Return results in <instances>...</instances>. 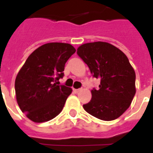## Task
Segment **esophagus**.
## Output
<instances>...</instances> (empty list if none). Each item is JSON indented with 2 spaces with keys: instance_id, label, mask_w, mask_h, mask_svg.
I'll list each match as a JSON object with an SVG mask.
<instances>
[{
  "instance_id": "obj_1",
  "label": "esophagus",
  "mask_w": 153,
  "mask_h": 153,
  "mask_svg": "<svg viewBox=\"0 0 153 153\" xmlns=\"http://www.w3.org/2000/svg\"><path fill=\"white\" fill-rule=\"evenodd\" d=\"M80 90H81V88H78V89H74V92L75 93H79Z\"/></svg>"
}]
</instances>
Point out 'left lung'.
<instances>
[{
  "label": "left lung",
  "mask_w": 153,
  "mask_h": 153,
  "mask_svg": "<svg viewBox=\"0 0 153 153\" xmlns=\"http://www.w3.org/2000/svg\"><path fill=\"white\" fill-rule=\"evenodd\" d=\"M78 56L87 64L93 76L100 79L92 99L83 105L90 115L102 120H115L128 109L136 93L135 72L124 52L108 42L81 45Z\"/></svg>",
  "instance_id": "left-lung-1"
}]
</instances>
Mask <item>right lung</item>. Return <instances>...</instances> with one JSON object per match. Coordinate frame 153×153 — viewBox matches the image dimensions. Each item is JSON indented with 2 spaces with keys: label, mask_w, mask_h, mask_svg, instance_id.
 Instances as JSON below:
<instances>
[{
  "label": "right lung",
  "mask_w": 153,
  "mask_h": 153,
  "mask_svg": "<svg viewBox=\"0 0 153 153\" xmlns=\"http://www.w3.org/2000/svg\"><path fill=\"white\" fill-rule=\"evenodd\" d=\"M75 48L68 43L50 42L28 57L16 76V99L19 108L32 121L42 123L55 118L63 109L70 88L58 85L65 65Z\"/></svg>",
  "instance_id": "obj_1"
}]
</instances>
